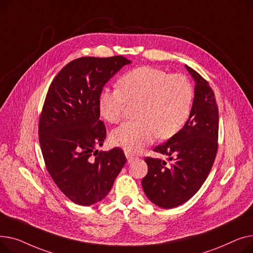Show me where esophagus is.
Returning a JSON list of instances; mask_svg holds the SVG:
<instances>
[{"label": "esophagus", "instance_id": "esophagus-1", "mask_svg": "<svg viewBox=\"0 0 253 253\" xmlns=\"http://www.w3.org/2000/svg\"><path fill=\"white\" fill-rule=\"evenodd\" d=\"M126 159H127V162H128V163L131 162L133 159L136 158L135 155H132V154H130V153H128V152H126Z\"/></svg>", "mask_w": 253, "mask_h": 253}]
</instances>
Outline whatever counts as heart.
<instances>
[{
  "mask_svg": "<svg viewBox=\"0 0 253 253\" xmlns=\"http://www.w3.org/2000/svg\"><path fill=\"white\" fill-rule=\"evenodd\" d=\"M120 88L103 87L98 99L100 115L108 123L122 121L126 104L139 103L138 121L115 128L111 143L135 153L156 136L169 139L186 125L192 106L193 88L181 74L150 66L133 68L121 78Z\"/></svg>",
  "mask_w": 253,
  "mask_h": 253,
  "instance_id": "obj_1",
  "label": "heart"
}]
</instances>
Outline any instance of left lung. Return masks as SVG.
<instances>
[{
    "label": "left lung",
    "instance_id": "obj_1",
    "mask_svg": "<svg viewBox=\"0 0 253 253\" xmlns=\"http://www.w3.org/2000/svg\"><path fill=\"white\" fill-rule=\"evenodd\" d=\"M195 82L190 116L183 128L154 151L170 161L147 157L142 180L146 196L161 209L176 207L194 196L209 175L217 152L218 109L212 88L186 65Z\"/></svg>",
    "mask_w": 253,
    "mask_h": 253
}]
</instances>
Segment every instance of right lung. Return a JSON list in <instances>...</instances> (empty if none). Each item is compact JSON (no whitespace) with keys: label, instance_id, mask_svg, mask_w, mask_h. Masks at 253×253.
Returning <instances> with one entry per match:
<instances>
[{"label":"right lung","instance_id":"add662e5","mask_svg":"<svg viewBox=\"0 0 253 253\" xmlns=\"http://www.w3.org/2000/svg\"><path fill=\"white\" fill-rule=\"evenodd\" d=\"M129 63L123 56L82 57L59 71L48 90L39 124L42 157L57 187L79 205L105 198L126 162L121 148L97 150L106 138L98 99Z\"/></svg>","mask_w":253,"mask_h":253}]
</instances>
